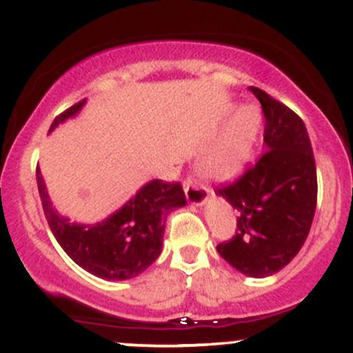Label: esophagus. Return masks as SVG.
Listing matches in <instances>:
<instances>
[{
    "mask_svg": "<svg viewBox=\"0 0 353 353\" xmlns=\"http://www.w3.org/2000/svg\"><path fill=\"white\" fill-rule=\"evenodd\" d=\"M184 192L185 197H188V203L192 204V206H204L208 203L209 189L206 185L194 183L192 179H188L184 183Z\"/></svg>",
    "mask_w": 353,
    "mask_h": 353,
    "instance_id": "obj_1",
    "label": "esophagus"
}]
</instances>
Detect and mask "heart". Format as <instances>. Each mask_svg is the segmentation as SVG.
Wrapping results in <instances>:
<instances>
[{
    "instance_id": "obj_1",
    "label": "heart",
    "mask_w": 353,
    "mask_h": 353,
    "mask_svg": "<svg viewBox=\"0 0 353 353\" xmlns=\"http://www.w3.org/2000/svg\"><path fill=\"white\" fill-rule=\"evenodd\" d=\"M261 127V110L253 103L238 107L228 119L219 139L203 157V170L214 179H231L251 156Z\"/></svg>"
}]
</instances>
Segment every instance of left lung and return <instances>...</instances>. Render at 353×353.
I'll return each instance as SVG.
<instances>
[{
    "mask_svg": "<svg viewBox=\"0 0 353 353\" xmlns=\"http://www.w3.org/2000/svg\"><path fill=\"white\" fill-rule=\"evenodd\" d=\"M250 92L265 114L266 150L241 177L216 191L238 212L236 234L218 245V253L239 273L266 278L285 268L307 239L316 169L303 120L266 92Z\"/></svg>",
    "mask_w": 353,
    "mask_h": 353,
    "instance_id": "obj_1",
    "label": "left lung"
}]
</instances>
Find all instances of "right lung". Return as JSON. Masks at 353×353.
Wrapping results in <instances>:
<instances>
[{"label":"right lung","mask_w":353,"mask_h":353,"mask_svg":"<svg viewBox=\"0 0 353 353\" xmlns=\"http://www.w3.org/2000/svg\"><path fill=\"white\" fill-rule=\"evenodd\" d=\"M85 102L58 115L48 134L65 120L77 117ZM37 183L46 221L58 245L80 268L112 281L135 278L156 261L162 251L168 216L188 204L179 183L152 179L105 219L73 223L53 208L40 169H37Z\"/></svg>","instance_id":"1"}]
</instances>
